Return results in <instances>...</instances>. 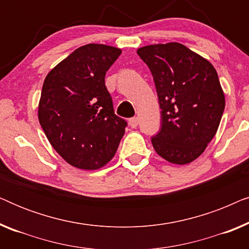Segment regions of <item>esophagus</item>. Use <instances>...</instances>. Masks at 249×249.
Wrapping results in <instances>:
<instances>
[{"instance_id":"1","label":"esophagus","mask_w":249,"mask_h":249,"mask_svg":"<svg viewBox=\"0 0 249 249\" xmlns=\"http://www.w3.org/2000/svg\"><path fill=\"white\" fill-rule=\"evenodd\" d=\"M129 125L131 128H136L138 125V118H131L129 119Z\"/></svg>"}]
</instances>
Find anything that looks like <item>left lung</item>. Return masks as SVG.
Here are the masks:
<instances>
[{"mask_svg": "<svg viewBox=\"0 0 249 249\" xmlns=\"http://www.w3.org/2000/svg\"><path fill=\"white\" fill-rule=\"evenodd\" d=\"M137 54L151 70L161 108L153 147L175 164L193 162L215 136L226 107L216 70L179 43L144 46Z\"/></svg>", "mask_w": 249, "mask_h": 249, "instance_id": "obj_1", "label": "left lung"}]
</instances>
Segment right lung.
I'll return each mask as SVG.
<instances>
[{"label": "right lung", "instance_id": "1", "mask_svg": "<svg viewBox=\"0 0 249 249\" xmlns=\"http://www.w3.org/2000/svg\"><path fill=\"white\" fill-rule=\"evenodd\" d=\"M121 50L87 44L53 68L43 84L38 120L53 148L72 166L97 170L113 158L127 121L114 114L105 73Z\"/></svg>", "mask_w": 249, "mask_h": 249}]
</instances>
